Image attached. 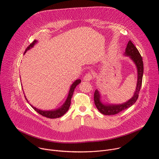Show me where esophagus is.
<instances>
[{
	"label": "esophagus",
	"mask_w": 159,
	"mask_h": 159,
	"mask_svg": "<svg viewBox=\"0 0 159 159\" xmlns=\"http://www.w3.org/2000/svg\"><path fill=\"white\" fill-rule=\"evenodd\" d=\"M93 79V76L91 74H85V75L84 77V81H90Z\"/></svg>",
	"instance_id": "obj_1"
}]
</instances>
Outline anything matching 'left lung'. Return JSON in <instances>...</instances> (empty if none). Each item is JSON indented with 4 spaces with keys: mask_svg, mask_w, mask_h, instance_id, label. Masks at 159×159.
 <instances>
[{
    "mask_svg": "<svg viewBox=\"0 0 159 159\" xmlns=\"http://www.w3.org/2000/svg\"><path fill=\"white\" fill-rule=\"evenodd\" d=\"M124 56L129 57L134 65L137 70V83L135 91L133 97L127 100L126 102L121 104H112L105 103L102 99V95L98 89H96L94 94V104L97 109L103 115H115L122 110H124L134 105L137 101L139 96V93L142 84V79L143 75V62L142 57L141 56L138 50L133 44V42L129 40L124 54Z\"/></svg>",
    "mask_w": 159,
    "mask_h": 159,
    "instance_id": "8db88e82",
    "label": "left lung"
}]
</instances>
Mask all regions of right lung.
Wrapping results in <instances>:
<instances>
[{
  "label": "right lung",
  "instance_id": "obj_1",
  "mask_svg": "<svg viewBox=\"0 0 159 159\" xmlns=\"http://www.w3.org/2000/svg\"><path fill=\"white\" fill-rule=\"evenodd\" d=\"M38 42V40H35L32 44H30L29 46H28V47L26 49L25 52H24V54L27 51L30 50V49H32L36 44ZM81 82V80L80 79H77L76 80L74 81V82L70 86V88L69 89V92H68V96L66 98V99L65 100V103L61 106L59 108H57L56 109H54V110H40V109H39L35 107H34L32 105H31L29 102H28V100L27 99L26 97L25 96V99L27 101V102L29 103L31 107L37 112L39 113V114H40L41 115H42V116L44 117H46L47 118H49V119H56V118H59L61 116H63V115L68 110L70 107V103H71V97H72V95H73V93L74 92V90H75V88L77 87V85H79L80 83Z\"/></svg>",
  "mask_w": 159,
  "mask_h": 159
}]
</instances>
